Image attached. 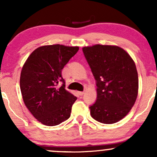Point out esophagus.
Instances as JSON below:
<instances>
[{"label": "esophagus", "instance_id": "esophagus-1", "mask_svg": "<svg viewBox=\"0 0 157 157\" xmlns=\"http://www.w3.org/2000/svg\"><path fill=\"white\" fill-rule=\"evenodd\" d=\"M78 94L80 95V96H82V95L84 94V92L83 91H78Z\"/></svg>", "mask_w": 157, "mask_h": 157}]
</instances>
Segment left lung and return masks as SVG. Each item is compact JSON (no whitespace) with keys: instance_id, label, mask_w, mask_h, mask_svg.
Here are the masks:
<instances>
[{"instance_id":"obj_1","label":"left lung","mask_w":157,"mask_h":157,"mask_svg":"<svg viewBox=\"0 0 157 157\" xmlns=\"http://www.w3.org/2000/svg\"><path fill=\"white\" fill-rule=\"evenodd\" d=\"M97 86V100L89 106L91 116L113 124L131 111L138 94V74L131 56L117 46L94 45L82 48Z\"/></svg>"}]
</instances>
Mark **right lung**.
Segmentation results:
<instances>
[{
    "mask_svg": "<svg viewBox=\"0 0 157 157\" xmlns=\"http://www.w3.org/2000/svg\"><path fill=\"white\" fill-rule=\"evenodd\" d=\"M78 50L60 44L40 46L23 65L20 79L23 102L44 125H57L70 117L77 97L65 89L62 69Z\"/></svg>",
    "mask_w": 157,
    "mask_h": 157,
    "instance_id": "obj_1",
    "label": "right lung"
}]
</instances>
